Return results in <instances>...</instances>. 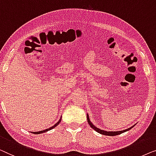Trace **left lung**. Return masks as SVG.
Instances as JSON below:
<instances>
[{
	"label": "left lung",
	"mask_w": 156,
	"mask_h": 156,
	"mask_svg": "<svg viewBox=\"0 0 156 156\" xmlns=\"http://www.w3.org/2000/svg\"><path fill=\"white\" fill-rule=\"evenodd\" d=\"M87 122H88V124L90 126H91L92 129H93L94 130L97 131V132L101 133V134L102 135H106V136H117V135H119V134H121V133L125 132V131H127L129 130H130L131 128H133V126H134V125H133V126L130 127V128L127 129H125V130H123V131H104V130H102V129H100L99 128H98V127H96L95 126H94V125L92 124V122H90V118H89V116L87 114Z\"/></svg>",
	"instance_id": "1"
}]
</instances>
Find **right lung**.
I'll return each instance as SVG.
<instances>
[{"label":"right lung","instance_id":"1","mask_svg":"<svg viewBox=\"0 0 156 156\" xmlns=\"http://www.w3.org/2000/svg\"><path fill=\"white\" fill-rule=\"evenodd\" d=\"M61 119H59V121L56 123V124H55L53 126H51V127H50V128H49V129H45V130H43V131H35V132H32V133H34V134H39V133H44V132H47V131H49V130H51V129H54V128H55V127L57 126V125H58L59 123L61 122Z\"/></svg>","mask_w":156,"mask_h":156}]
</instances>
